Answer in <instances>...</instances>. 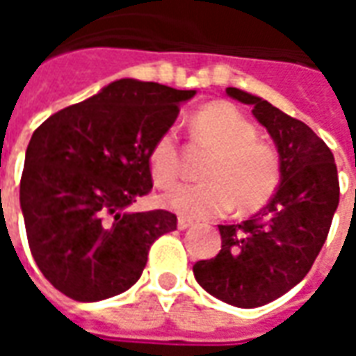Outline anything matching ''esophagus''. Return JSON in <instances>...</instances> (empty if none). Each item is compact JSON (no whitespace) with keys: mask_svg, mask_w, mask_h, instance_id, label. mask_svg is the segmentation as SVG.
<instances>
[{"mask_svg":"<svg viewBox=\"0 0 356 356\" xmlns=\"http://www.w3.org/2000/svg\"><path fill=\"white\" fill-rule=\"evenodd\" d=\"M193 225H194V221H191V219H186V217H179L177 227L181 229V231H185V229H191Z\"/></svg>","mask_w":356,"mask_h":356,"instance_id":"1","label":"esophagus"}]
</instances>
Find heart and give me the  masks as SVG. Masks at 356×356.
<instances>
[{
	"label": "heart",
	"mask_w": 356,
	"mask_h": 356,
	"mask_svg": "<svg viewBox=\"0 0 356 356\" xmlns=\"http://www.w3.org/2000/svg\"><path fill=\"white\" fill-rule=\"evenodd\" d=\"M194 137L216 152L204 170L206 181L177 185L160 196L163 208L186 219H213L236 204L240 211L265 206L280 181L275 148L255 139L257 129L229 102H213L193 118ZM150 171L158 185L175 183L181 171V150L175 129L156 139L150 150Z\"/></svg>",
	"instance_id": "obj_1"
}]
</instances>
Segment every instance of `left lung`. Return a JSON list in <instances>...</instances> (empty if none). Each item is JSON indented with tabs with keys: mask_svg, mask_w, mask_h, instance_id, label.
Segmentation results:
<instances>
[{
	"mask_svg": "<svg viewBox=\"0 0 356 356\" xmlns=\"http://www.w3.org/2000/svg\"><path fill=\"white\" fill-rule=\"evenodd\" d=\"M227 95L252 104L280 158V185L265 208L240 225H219L221 250L196 261L204 290L242 309L267 305L299 284L313 267L339 204L332 150L303 122L236 88Z\"/></svg>",
	"mask_w": 356,
	"mask_h": 356,
	"instance_id": "8db88e82",
	"label": "left lung"
}]
</instances>
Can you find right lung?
I'll return each mask as SVG.
<instances>
[{
	"label": "right lung",
	"mask_w": 356,
	"mask_h": 356,
	"mask_svg": "<svg viewBox=\"0 0 356 356\" xmlns=\"http://www.w3.org/2000/svg\"><path fill=\"white\" fill-rule=\"evenodd\" d=\"M194 89L125 78L49 116L28 143L20 208L34 261L58 291L101 301L129 290L177 217L131 211L150 193V150Z\"/></svg>",
	"instance_id": "add662e5"
}]
</instances>
